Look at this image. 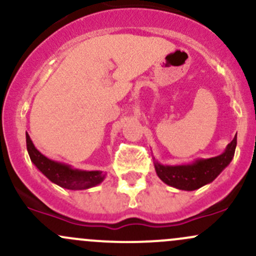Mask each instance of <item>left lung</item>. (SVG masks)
<instances>
[{
	"label": "left lung",
	"instance_id": "obj_1",
	"mask_svg": "<svg viewBox=\"0 0 256 256\" xmlns=\"http://www.w3.org/2000/svg\"><path fill=\"white\" fill-rule=\"evenodd\" d=\"M237 146V134L221 156L206 160H196L192 165L164 166L154 162L156 175L162 182L178 190H194L214 181L218 174L231 162Z\"/></svg>",
	"mask_w": 256,
	"mask_h": 256
}]
</instances>
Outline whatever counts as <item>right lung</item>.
Wrapping results in <instances>:
<instances>
[{
	"instance_id": "right-lung-1",
	"label": "right lung",
	"mask_w": 256,
	"mask_h": 256,
	"mask_svg": "<svg viewBox=\"0 0 256 256\" xmlns=\"http://www.w3.org/2000/svg\"><path fill=\"white\" fill-rule=\"evenodd\" d=\"M26 148L30 159L38 170L50 180L53 184L66 188V190H78L97 186L103 181L104 176L100 171H80L74 170L66 164L53 162L41 154L35 148L34 143L26 134Z\"/></svg>"
}]
</instances>
